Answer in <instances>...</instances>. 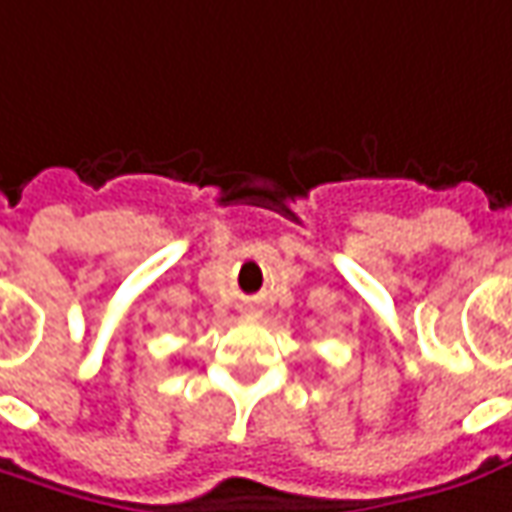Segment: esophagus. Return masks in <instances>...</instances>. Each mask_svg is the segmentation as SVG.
<instances>
[{
    "instance_id": "esophagus-1",
    "label": "esophagus",
    "mask_w": 512,
    "mask_h": 512,
    "mask_svg": "<svg viewBox=\"0 0 512 512\" xmlns=\"http://www.w3.org/2000/svg\"><path fill=\"white\" fill-rule=\"evenodd\" d=\"M249 314H257V311H255V308H249Z\"/></svg>"
}]
</instances>
